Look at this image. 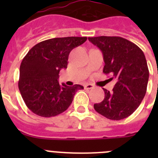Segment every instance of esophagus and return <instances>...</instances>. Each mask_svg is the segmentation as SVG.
I'll use <instances>...</instances> for the list:
<instances>
[{
	"label": "esophagus",
	"instance_id": "esophagus-1",
	"mask_svg": "<svg viewBox=\"0 0 158 158\" xmlns=\"http://www.w3.org/2000/svg\"><path fill=\"white\" fill-rule=\"evenodd\" d=\"M93 88V85L92 84H86L85 85V89H91Z\"/></svg>",
	"mask_w": 158,
	"mask_h": 158
}]
</instances>
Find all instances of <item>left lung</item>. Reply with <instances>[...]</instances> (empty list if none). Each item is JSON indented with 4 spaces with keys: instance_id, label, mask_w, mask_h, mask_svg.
Masks as SVG:
<instances>
[{
    "instance_id": "1",
    "label": "left lung",
    "mask_w": 158,
    "mask_h": 158,
    "mask_svg": "<svg viewBox=\"0 0 158 158\" xmlns=\"http://www.w3.org/2000/svg\"><path fill=\"white\" fill-rule=\"evenodd\" d=\"M89 40L103 54V72L117 80L112 92L104 89V100L94 104L95 110L112 120L127 118L140 105L146 93L149 69L144 53L118 36L89 37Z\"/></svg>"
}]
</instances>
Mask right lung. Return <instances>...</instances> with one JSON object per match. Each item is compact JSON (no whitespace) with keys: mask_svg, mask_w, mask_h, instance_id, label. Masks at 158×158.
Masks as SVG:
<instances>
[{"mask_svg":"<svg viewBox=\"0 0 158 158\" xmlns=\"http://www.w3.org/2000/svg\"><path fill=\"white\" fill-rule=\"evenodd\" d=\"M86 37L54 38L40 42L28 51L19 67L18 82L25 104L42 117L58 115L69 107L80 85H60L58 74L66 69L70 51Z\"/></svg>","mask_w":158,"mask_h":158,"instance_id":"obj_1","label":"right lung"}]
</instances>
